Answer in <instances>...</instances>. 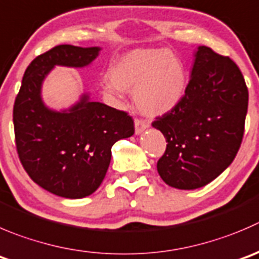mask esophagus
<instances>
[{
  "label": "esophagus",
  "instance_id": "34e87169",
  "mask_svg": "<svg viewBox=\"0 0 259 259\" xmlns=\"http://www.w3.org/2000/svg\"><path fill=\"white\" fill-rule=\"evenodd\" d=\"M148 127V122L143 119H135V133L137 134H140V133L144 132Z\"/></svg>",
  "mask_w": 259,
  "mask_h": 259
}]
</instances>
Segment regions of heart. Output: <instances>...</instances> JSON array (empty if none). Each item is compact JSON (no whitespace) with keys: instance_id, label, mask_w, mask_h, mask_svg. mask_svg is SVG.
<instances>
[{"instance_id":"heart-1","label":"heart","mask_w":259,"mask_h":259,"mask_svg":"<svg viewBox=\"0 0 259 259\" xmlns=\"http://www.w3.org/2000/svg\"><path fill=\"white\" fill-rule=\"evenodd\" d=\"M114 82L105 90L120 95L134 89L138 109L147 115H162L175 109L186 91V69L180 58L163 49H137L127 53L111 72Z\"/></svg>"}]
</instances>
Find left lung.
I'll use <instances>...</instances> for the list:
<instances>
[{
	"label": "left lung",
	"mask_w": 259,
	"mask_h": 259,
	"mask_svg": "<svg viewBox=\"0 0 259 259\" xmlns=\"http://www.w3.org/2000/svg\"><path fill=\"white\" fill-rule=\"evenodd\" d=\"M247 110L248 89L239 67L200 47L180 104L152 122L167 142L157 163L162 180L180 190L214 181L239 150Z\"/></svg>",
	"instance_id": "1"
}]
</instances>
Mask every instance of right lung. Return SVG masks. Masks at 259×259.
<instances>
[{
    "label": "right lung",
    "mask_w": 259,
    "mask_h": 259,
    "mask_svg": "<svg viewBox=\"0 0 259 259\" xmlns=\"http://www.w3.org/2000/svg\"><path fill=\"white\" fill-rule=\"evenodd\" d=\"M100 48L57 45L37 55L24 73L14 104L15 144L22 167L35 183L57 196L81 199L99 188L117 140L134 134V120L83 96L69 112L48 110L40 86L55 66L83 67Z\"/></svg>",
    "instance_id": "add662e5"
}]
</instances>
